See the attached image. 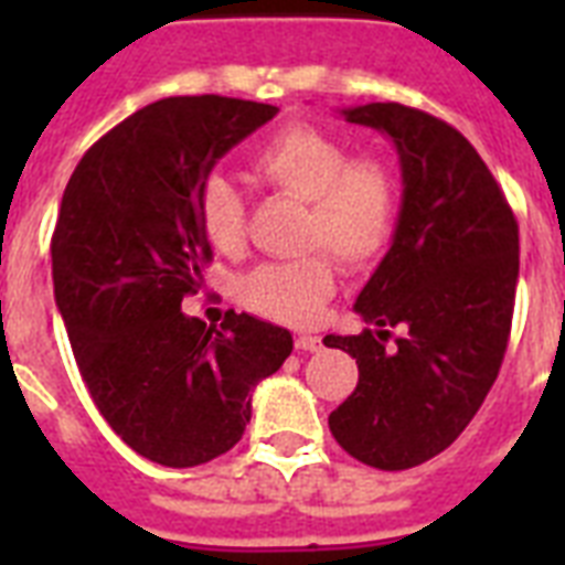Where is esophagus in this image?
Instances as JSON below:
<instances>
[{
    "label": "esophagus",
    "mask_w": 565,
    "mask_h": 565,
    "mask_svg": "<svg viewBox=\"0 0 565 565\" xmlns=\"http://www.w3.org/2000/svg\"><path fill=\"white\" fill-rule=\"evenodd\" d=\"M296 349H299V352H322V337L299 334L296 337Z\"/></svg>",
    "instance_id": "esophagus-1"
}]
</instances>
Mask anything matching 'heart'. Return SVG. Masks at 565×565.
Masks as SVG:
<instances>
[{"label":"heart","mask_w":565,"mask_h":565,"mask_svg":"<svg viewBox=\"0 0 565 565\" xmlns=\"http://www.w3.org/2000/svg\"><path fill=\"white\" fill-rule=\"evenodd\" d=\"M252 175L308 204L301 246L331 248L345 266H366L393 243L402 216V184L384 158L354 154L326 128L292 122L252 154ZM199 222L213 248L237 255L246 243V199L228 179L211 175L199 190ZM334 260L308 252L260 264L243 278L248 308L284 326H310L334 296Z\"/></svg>","instance_id":"1"}]
</instances>
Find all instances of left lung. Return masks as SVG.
Wrapping results in <instances>:
<instances>
[{"label":"left lung","instance_id":"1","mask_svg":"<svg viewBox=\"0 0 565 565\" xmlns=\"http://www.w3.org/2000/svg\"><path fill=\"white\" fill-rule=\"evenodd\" d=\"M343 114L393 140L404 195L393 246L354 301L375 331L322 340L352 354L361 372L328 428L354 460L398 472L446 451L499 377L516 301L519 225L457 128L398 102ZM390 327L403 328L393 344Z\"/></svg>","mask_w":565,"mask_h":565}]
</instances>
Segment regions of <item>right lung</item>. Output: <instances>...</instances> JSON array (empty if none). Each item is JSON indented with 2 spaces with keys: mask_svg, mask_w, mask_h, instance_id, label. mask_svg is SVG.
<instances>
[{
  "mask_svg": "<svg viewBox=\"0 0 565 565\" xmlns=\"http://www.w3.org/2000/svg\"><path fill=\"white\" fill-rule=\"evenodd\" d=\"M278 114L228 96L152 102L84 152L52 234V281L75 363L126 446L188 469L234 448L252 390L292 337L228 310L220 328L181 313L211 243L199 190L213 163Z\"/></svg>",
  "mask_w": 565,
  "mask_h": 565,
  "instance_id": "add662e5",
  "label": "right lung"
}]
</instances>
